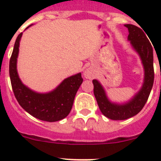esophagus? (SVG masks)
<instances>
[{
  "label": "esophagus",
  "mask_w": 161,
  "mask_h": 161,
  "mask_svg": "<svg viewBox=\"0 0 161 161\" xmlns=\"http://www.w3.org/2000/svg\"><path fill=\"white\" fill-rule=\"evenodd\" d=\"M84 75H85V77L89 78H89L92 77V72H91L89 70H88V69L86 71H85V73H84Z\"/></svg>",
  "instance_id": "34e87169"
}]
</instances>
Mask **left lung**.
Returning a JSON list of instances; mask_svg holds the SVG:
<instances>
[{
	"label": "left lung",
	"mask_w": 161,
	"mask_h": 161,
	"mask_svg": "<svg viewBox=\"0 0 161 161\" xmlns=\"http://www.w3.org/2000/svg\"><path fill=\"white\" fill-rule=\"evenodd\" d=\"M129 31L128 40L139 55L144 68V80L141 89L131 100L125 104L109 102L106 92L97 80H93V93L101 112L112 120H125L140 112L147 102L154 82L153 50L152 43L143 30L131 24L125 25Z\"/></svg>",
	"instance_id": "obj_1"
}]
</instances>
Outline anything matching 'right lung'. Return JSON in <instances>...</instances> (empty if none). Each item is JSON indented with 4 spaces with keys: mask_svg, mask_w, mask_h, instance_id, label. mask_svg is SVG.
<instances>
[{
    "mask_svg": "<svg viewBox=\"0 0 161 161\" xmlns=\"http://www.w3.org/2000/svg\"><path fill=\"white\" fill-rule=\"evenodd\" d=\"M22 35L21 33L17 38L9 60V76L14 96L20 106L36 119L46 122L64 119L70 113L76 92L83 82L81 73L64 79L50 93H38L30 89L21 81L17 71V58Z\"/></svg>",
    "mask_w": 161,
    "mask_h": 161,
    "instance_id": "right-lung-1",
    "label": "right lung"
}]
</instances>
